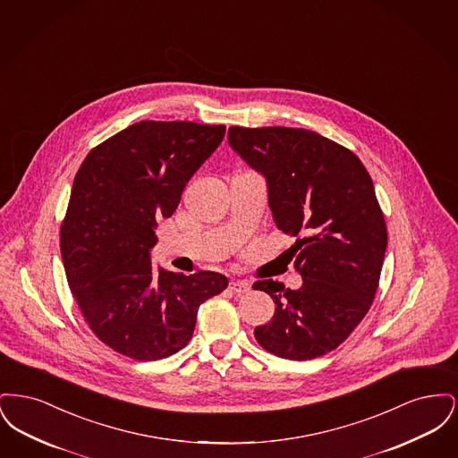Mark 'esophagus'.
Here are the masks:
<instances>
[{
    "instance_id": "esophagus-1",
    "label": "esophagus",
    "mask_w": 458,
    "mask_h": 458,
    "mask_svg": "<svg viewBox=\"0 0 458 458\" xmlns=\"http://www.w3.org/2000/svg\"><path fill=\"white\" fill-rule=\"evenodd\" d=\"M230 290L233 292V293H247L249 290H250V284L249 282H245V280H233V282H230Z\"/></svg>"
}]
</instances>
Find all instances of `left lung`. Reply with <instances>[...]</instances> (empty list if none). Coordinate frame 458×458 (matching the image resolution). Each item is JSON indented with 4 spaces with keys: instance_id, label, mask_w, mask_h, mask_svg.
<instances>
[{
    "instance_id": "8db88e82",
    "label": "left lung",
    "mask_w": 458,
    "mask_h": 458,
    "mask_svg": "<svg viewBox=\"0 0 458 458\" xmlns=\"http://www.w3.org/2000/svg\"><path fill=\"white\" fill-rule=\"evenodd\" d=\"M228 142L267 182L273 219L293 237L299 290L273 280L252 288L276 304L254 329L262 349L309 360L336 349L374 301L388 243L386 223L362 161L316 131L230 127Z\"/></svg>"
}]
</instances>
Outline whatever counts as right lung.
I'll list each match as a JSON object with an SVG mask.
<instances>
[{
  "label": "right lung",
  "mask_w": 458,
  "mask_h": 458,
  "mask_svg": "<svg viewBox=\"0 0 458 458\" xmlns=\"http://www.w3.org/2000/svg\"><path fill=\"white\" fill-rule=\"evenodd\" d=\"M225 125L142 120L96 146L75 174L60 230L66 280L92 333L135 360L192 338L199 305L226 276L154 267L156 219L170 218L187 182L216 151Z\"/></svg>",
  "instance_id": "add662e5"
}]
</instances>
